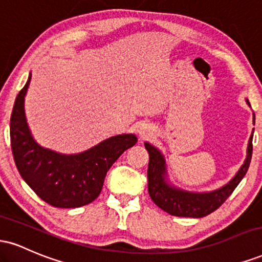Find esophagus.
<instances>
[{"label": "esophagus", "mask_w": 262, "mask_h": 262, "mask_svg": "<svg viewBox=\"0 0 262 262\" xmlns=\"http://www.w3.org/2000/svg\"><path fill=\"white\" fill-rule=\"evenodd\" d=\"M150 132H151V127L149 124H146V123H139L137 125V133L140 137H146V135L150 134Z\"/></svg>", "instance_id": "1"}]
</instances>
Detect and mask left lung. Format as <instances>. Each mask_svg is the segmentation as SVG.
I'll list each match as a JSON object with an SVG mask.
<instances>
[{
    "label": "left lung",
    "mask_w": 262,
    "mask_h": 262,
    "mask_svg": "<svg viewBox=\"0 0 262 262\" xmlns=\"http://www.w3.org/2000/svg\"><path fill=\"white\" fill-rule=\"evenodd\" d=\"M245 102L249 107H251L248 98ZM252 121L255 124V114ZM252 137H254V129H252V133L248 143L246 158L240 169L237 170L235 176L222 187L204 192L186 191V189L177 187L172 182H170L164 154L152 144L145 141L144 145L149 152L148 191L152 202L159 208L165 210L171 215H176V217L202 218L214 212L233 193L239 182L246 175L252 155Z\"/></svg>",
    "instance_id": "obj_1"
}]
</instances>
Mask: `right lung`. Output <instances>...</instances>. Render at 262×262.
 Segmentation results:
<instances>
[{"label": "right lung", "mask_w": 262, "mask_h": 262, "mask_svg": "<svg viewBox=\"0 0 262 262\" xmlns=\"http://www.w3.org/2000/svg\"><path fill=\"white\" fill-rule=\"evenodd\" d=\"M31 79L29 74L11 114V148L18 172L41 200L54 207L86 206L98 197L107 171L125 150L137 144L138 138L134 134L114 135L77 154H61L39 145L25 111Z\"/></svg>", "instance_id": "right-lung-1"}]
</instances>
